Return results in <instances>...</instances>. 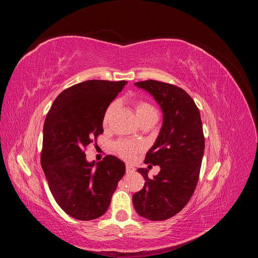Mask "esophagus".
<instances>
[{
  "instance_id": "34e87169",
  "label": "esophagus",
  "mask_w": 258,
  "mask_h": 258,
  "mask_svg": "<svg viewBox=\"0 0 258 258\" xmlns=\"http://www.w3.org/2000/svg\"><path fill=\"white\" fill-rule=\"evenodd\" d=\"M135 171V168L132 167L131 165H126V173H131V172H134Z\"/></svg>"
}]
</instances>
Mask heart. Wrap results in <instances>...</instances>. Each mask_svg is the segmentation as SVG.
<instances>
[{
	"mask_svg": "<svg viewBox=\"0 0 258 258\" xmlns=\"http://www.w3.org/2000/svg\"><path fill=\"white\" fill-rule=\"evenodd\" d=\"M134 105H135V111L139 121L148 118V117H157V111H156L154 105H152L150 102H147L145 100H137ZM115 107H116L115 102L111 103L106 107V110L103 114V119H102V123L104 127L107 126L108 121H110V118L115 110ZM140 148L141 147L139 145L130 143L128 141H124V140H118V141L114 143L115 152L124 159L134 158V156L140 151Z\"/></svg>",
	"mask_w": 258,
	"mask_h": 258,
	"instance_id": "obj_1",
	"label": "heart"
}]
</instances>
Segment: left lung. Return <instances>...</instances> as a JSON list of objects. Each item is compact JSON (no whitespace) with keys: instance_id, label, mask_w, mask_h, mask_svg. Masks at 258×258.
Segmentation results:
<instances>
[{"instance_id":"1","label":"left lung","mask_w":258,"mask_h":258,"mask_svg":"<svg viewBox=\"0 0 258 258\" xmlns=\"http://www.w3.org/2000/svg\"><path fill=\"white\" fill-rule=\"evenodd\" d=\"M135 85L157 101L163 122L144 160L148 168L159 166L160 171L150 178L147 169L138 170L146 182L134 195L132 202L139 215L150 221H165L188 204L198 183L205 152L200 112L188 93L177 86L153 80Z\"/></svg>"}]
</instances>
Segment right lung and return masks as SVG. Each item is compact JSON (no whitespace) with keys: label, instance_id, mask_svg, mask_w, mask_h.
I'll return each instance as SVG.
<instances>
[{"label":"right lung","instance_id":"obj_1","mask_svg":"<svg viewBox=\"0 0 258 258\" xmlns=\"http://www.w3.org/2000/svg\"><path fill=\"white\" fill-rule=\"evenodd\" d=\"M126 84L100 80L76 84L60 93L46 116L42 168L54 200L76 220L102 216L126 172L124 163L115 156L106 155L96 166L85 154V148L103 134V114Z\"/></svg>","mask_w":258,"mask_h":258}]
</instances>
